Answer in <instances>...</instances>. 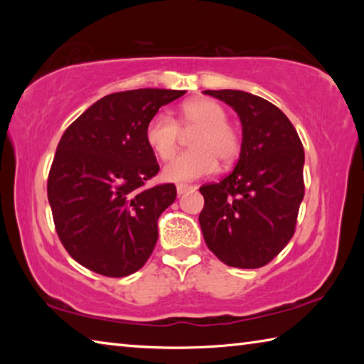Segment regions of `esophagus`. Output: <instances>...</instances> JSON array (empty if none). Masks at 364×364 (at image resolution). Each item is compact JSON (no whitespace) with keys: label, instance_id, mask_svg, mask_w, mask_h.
Here are the masks:
<instances>
[{"label":"esophagus","instance_id":"esophagus-1","mask_svg":"<svg viewBox=\"0 0 364 364\" xmlns=\"http://www.w3.org/2000/svg\"><path fill=\"white\" fill-rule=\"evenodd\" d=\"M196 189V186H191V184H178V186H176V193L178 194H184V193H189V191H194Z\"/></svg>","mask_w":364,"mask_h":364}]
</instances>
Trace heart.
<instances>
[{
	"label": "heart",
	"instance_id": "1",
	"mask_svg": "<svg viewBox=\"0 0 364 364\" xmlns=\"http://www.w3.org/2000/svg\"><path fill=\"white\" fill-rule=\"evenodd\" d=\"M180 126L184 132H196L191 136L193 151L180 154L164 168L167 181H191L210 175L217 168V160L228 165L241 152V136L228 123L225 107L213 100L199 97L183 104L178 120L159 112L147 122L146 143L159 159L175 156L181 139Z\"/></svg>",
	"mask_w": 364,
	"mask_h": 364
}]
</instances>
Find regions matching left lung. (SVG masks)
I'll list each match as a JSON object with an SVG mask.
<instances>
[{
  "label": "left lung",
  "mask_w": 364,
  "mask_h": 364,
  "mask_svg": "<svg viewBox=\"0 0 364 364\" xmlns=\"http://www.w3.org/2000/svg\"><path fill=\"white\" fill-rule=\"evenodd\" d=\"M242 123L241 156L230 175L199 191L207 247L234 268H260L291 241L305 194V152L291 120L274 104L237 90H207Z\"/></svg>",
  "instance_id": "obj_1"
}]
</instances>
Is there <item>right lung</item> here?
Instances as JSON below:
<instances>
[{"mask_svg":"<svg viewBox=\"0 0 364 364\" xmlns=\"http://www.w3.org/2000/svg\"><path fill=\"white\" fill-rule=\"evenodd\" d=\"M184 91L143 88L104 96L70 123L48 176L60 242L73 260L107 278L144 267L157 220L176 199L173 183L147 188L159 173L146 125Z\"/></svg>","mask_w":364,"mask_h":364,"instance_id":"1","label":"right lung"}]
</instances>
